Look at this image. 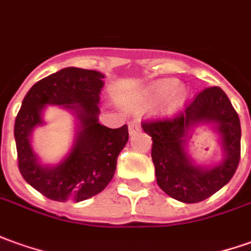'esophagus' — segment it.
Instances as JSON below:
<instances>
[{
	"label": "esophagus",
	"instance_id": "34e87169",
	"mask_svg": "<svg viewBox=\"0 0 251 251\" xmlns=\"http://www.w3.org/2000/svg\"><path fill=\"white\" fill-rule=\"evenodd\" d=\"M139 128H141V127H139V124H138V123H136V122H131V123H129V124H128L129 135H134L136 131H139Z\"/></svg>",
	"mask_w": 251,
	"mask_h": 251
}]
</instances>
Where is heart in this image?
Instances as JSON below:
<instances>
[{
  "label": "heart",
  "instance_id": "1",
  "mask_svg": "<svg viewBox=\"0 0 251 251\" xmlns=\"http://www.w3.org/2000/svg\"><path fill=\"white\" fill-rule=\"evenodd\" d=\"M177 82L175 79H162L151 83L148 89L143 90L139 96L132 97H120V102L129 108H148L168 97V102L164 108L165 113H174L186 101V91L183 89H176Z\"/></svg>",
  "mask_w": 251,
  "mask_h": 251
}]
</instances>
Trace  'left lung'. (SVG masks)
Returning a JSON list of instances; mask_svg holds the SVG:
<instances>
[{"label": "left lung", "instance_id": "left-lung-1", "mask_svg": "<svg viewBox=\"0 0 251 251\" xmlns=\"http://www.w3.org/2000/svg\"><path fill=\"white\" fill-rule=\"evenodd\" d=\"M212 124L221 134L225 157L215 167L195 166L188 157L189 131L198 124ZM151 136V160L157 183L165 194L184 203H195L217 193L232 179L241 158V122L220 87L198 93L184 110L171 119L142 123Z\"/></svg>", "mask_w": 251, "mask_h": 251}]
</instances>
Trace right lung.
I'll return each instance as SVG.
<instances>
[{
	"instance_id": "obj_1",
	"label": "right lung",
	"mask_w": 251,
	"mask_h": 251,
	"mask_svg": "<svg viewBox=\"0 0 251 251\" xmlns=\"http://www.w3.org/2000/svg\"><path fill=\"white\" fill-rule=\"evenodd\" d=\"M103 77L97 71L70 67L36 82L24 97L15 122L19 169L24 180L49 200L84 201L113 179L117 157L128 142V127L108 128L98 123ZM46 104L71 108L79 120L71 151L53 167L39 162L29 141L32 129L43 124Z\"/></svg>"
}]
</instances>
